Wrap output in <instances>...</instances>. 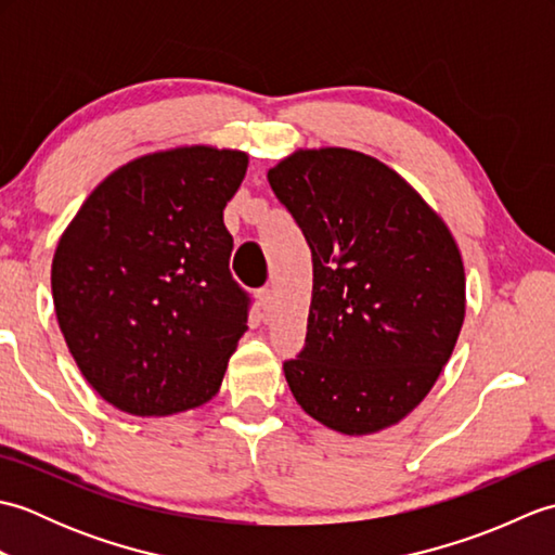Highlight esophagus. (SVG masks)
Instances as JSON below:
<instances>
[{"mask_svg": "<svg viewBox=\"0 0 555 555\" xmlns=\"http://www.w3.org/2000/svg\"><path fill=\"white\" fill-rule=\"evenodd\" d=\"M257 305L262 308L264 314H269L271 305H274V293H271V288H259L257 291Z\"/></svg>", "mask_w": 555, "mask_h": 555, "instance_id": "34e87169", "label": "esophagus"}]
</instances>
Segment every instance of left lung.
<instances>
[{
    "label": "left lung",
    "instance_id": "left-lung-1",
    "mask_svg": "<svg viewBox=\"0 0 555 555\" xmlns=\"http://www.w3.org/2000/svg\"><path fill=\"white\" fill-rule=\"evenodd\" d=\"M312 250L308 338L284 364L298 405L367 436L415 410L465 322L451 229L403 176L364 152L300 147L267 173Z\"/></svg>",
    "mask_w": 555,
    "mask_h": 555
}]
</instances>
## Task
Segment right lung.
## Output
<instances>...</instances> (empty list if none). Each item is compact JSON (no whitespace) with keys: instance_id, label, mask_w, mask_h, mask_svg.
Returning <instances> with one entry per match:
<instances>
[{"instance_id":"add662e5","label":"right lung","mask_w":555,"mask_h":555,"mask_svg":"<svg viewBox=\"0 0 555 555\" xmlns=\"http://www.w3.org/2000/svg\"><path fill=\"white\" fill-rule=\"evenodd\" d=\"M247 152L181 145L112 171L56 243L59 328L98 396L135 417H167L219 393L247 328L229 271L223 207Z\"/></svg>"}]
</instances>
